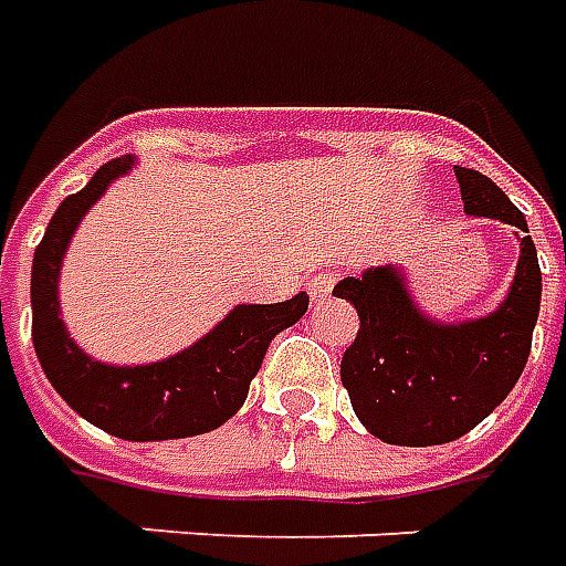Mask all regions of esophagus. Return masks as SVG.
I'll return each instance as SVG.
<instances>
[{"instance_id":"1","label":"esophagus","mask_w":566,"mask_h":566,"mask_svg":"<svg viewBox=\"0 0 566 566\" xmlns=\"http://www.w3.org/2000/svg\"><path fill=\"white\" fill-rule=\"evenodd\" d=\"M335 283H338V274L335 271H319L307 280V292H311V298L314 302H323L328 298V292L335 290Z\"/></svg>"}]
</instances>
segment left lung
I'll list each match as a JSON object with an SVG mask.
<instances>
[{
    "label": "left lung",
    "mask_w": 566,
    "mask_h": 566,
    "mask_svg": "<svg viewBox=\"0 0 566 566\" xmlns=\"http://www.w3.org/2000/svg\"><path fill=\"white\" fill-rule=\"evenodd\" d=\"M454 174L469 216L518 228V271L500 311L460 326L430 323L396 268H371L332 290L359 314L340 384L363 427L387 444L423 448L467 436L506 399L531 356L543 276L524 212L479 170L454 167Z\"/></svg>",
    "instance_id": "1"
}]
</instances>
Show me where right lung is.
Masks as SVG:
<instances>
[{"instance_id": "add662e5", "label": "right lung", "mask_w": 566, "mask_h": 566, "mask_svg": "<svg viewBox=\"0 0 566 566\" xmlns=\"http://www.w3.org/2000/svg\"><path fill=\"white\" fill-rule=\"evenodd\" d=\"M134 158H112L51 216L33 259V344L54 390L84 420L127 442L186 439L222 427L250 392L271 340L295 326L307 295L280 304H240L207 338L155 366L115 368L84 356L57 314V276L72 231Z\"/></svg>"}]
</instances>
